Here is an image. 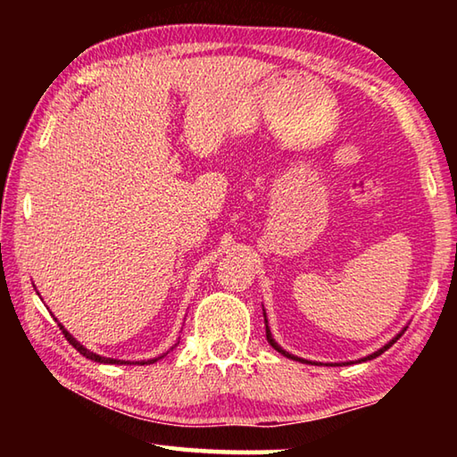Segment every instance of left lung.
Wrapping results in <instances>:
<instances>
[{
	"label": "left lung",
	"mask_w": 457,
	"mask_h": 457,
	"mask_svg": "<svg viewBox=\"0 0 457 457\" xmlns=\"http://www.w3.org/2000/svg\"><path fill=\"white\" fill-rule=\"evenodd\" d=\"M264 322H266V338H268V343L270 345H272L274 346V349L278 351V353H282L284 354V357H288V359H294V361H303V362H308V361H304V359H298V357H294V354H290V353H286L284 349H282V346H278V343H276V340L272 338V335H270V328H268V320H266V314H264ZM401 335H403V332H401ZM401 335H397L395 338H393L391 340V343H386L385 346H383V349H378L377 353H373V354H369V357H365V359H361V361H370V359H375V357H378V354H383L386 349H389V346H393V345H395L397 343V340H399V337Z\"/></svg>",
	"instance_id": "left-lung-1"
}]
</instances>
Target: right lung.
<instances>
[{"label":"right lung","instance_id":"obj_1","mask_svg":"<svg viewBox=\"0 0 457 457\" xmlns=\"http://www.w3.org/2000/svg\"><path fill=\"white\" fill-rule=\"evenodd\" d=\"M58 327H60V330H62V335L66 337L68 343H71V345L74 346V349L82 354V357H87V359H90V361H96V362H108V365H122V362H125V361H119V359H106V357H100V354H96V353H90L88 349H84V346L79 343V340H76V338L71 335V332H68L64 327H62V324H58ZM159 359H161V357H159ZM154 361H157V359H153V361H149V362H154ZM127 365H129V362H127ZM143 365H145V362H143Z\"/></svg>","mask_w":457,"mask_h":457}]
</instances>
